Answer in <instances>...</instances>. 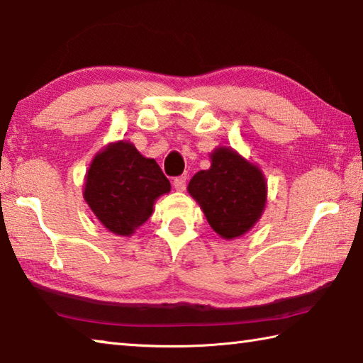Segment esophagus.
I'll use <instances>...</instances> for the list:
<instances>
[{"mask_svg":"<svg viewBox=\"0 0 363 363\" xmlns=\"http://www.w3.org/2000/svg\"><path fill=\"white\" fill-rule=\"evenodd\" d=\"M174 188L177 191H185L186 189V177H177L174 180Z\"/></svg>","mask_w":363,"mask_h":363,"instance_id":"obj_1","label":"esophagus"}]
</instances>
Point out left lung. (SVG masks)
<instances>
[{
	"label": "left lung",
	"instance_id": "1",
	"mask_svg": "<svg viewBox=\"0 0 363 363\" xmlns=\"http://www.w3.org/2000/svg\"><path fill=\"white\" fill-rule=\"evenodd\" d=\"M211 169L196 174L188 193L201 206L208 225L223 239H234L255 226L266 206V180L255 164L220 146Z\"/></svg>",
	"mask_w": 363,
	"mask_h": 363
}]
</instances>
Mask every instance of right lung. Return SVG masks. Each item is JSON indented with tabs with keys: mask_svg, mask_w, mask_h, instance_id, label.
<instances>
[{
	"mask_svg": "<svg viewBox=\"0 0 363 363\" xmlns=\"http://www.w3.org/2000/svg\"><path fill=\"white\" fill-rule=\"evenodd\" d=\"M169 191L170 182L155 159L121 140L95 155L82 196L108 231L132 236L150 218L155 201Z\"/></svg>",
	"mask_w": 363,
	"mask_h": 363,
	"instance_id": "right-lung-1",
	"label": "right lung"
}]
</instances>
